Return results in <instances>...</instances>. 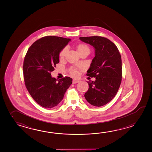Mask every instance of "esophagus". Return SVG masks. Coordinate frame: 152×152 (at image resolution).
I'll return each instance as SVG.
<instances>
[{
	"label": "esophagus",
	"instance_id": "esophagus-1",
	"mask_svg": "<svg viewBox=\"0 0 152 152\" xmlns=\"http://www.w3.org/2000/svg\"><path fill=\"white\" fill-rule=\"evenodd\" d=\"M80 82V81L78 80H76V79H74L73 80H72V83H74V84H75V83H77Z\"/></svg>",
	"mask_w": 152,
	"mask_h": 152
}]
</instances>
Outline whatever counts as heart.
Wrapping results in <instances>:
<instances>
[{"label":"heart","instance_id":"obj_1","mask_svg":"<svg viewBox=\"0 0 152 152\" xmlns=\"http://www.w3.org/2000/svg\"><path fill=\"white\" fill-rule=\"evenodd\" d=\"M76 50L77 51L78 54L81 55L84 53H89L90 52V48L88 46L87 44H83V43H81V44H78L76 45ZM67 50L66 48H63L61 51L60 52L59 54V57L60 59H64L65 54L66 53ZM70 72L71 74V75H72L73 76H77L78 75V72L76 69H71L70 70Z\"/></svg>","mask_w":152,"mask_h":152}]
</instances>
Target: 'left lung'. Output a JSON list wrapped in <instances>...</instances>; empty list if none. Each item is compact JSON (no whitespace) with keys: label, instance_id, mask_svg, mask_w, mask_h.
Segmentation results:
<instances>
[{"label":"left lung","instance_id":"1","mask_svg":"<svg viewBox=\"0 0 152 152\" xmlns=\"http://www.w3.org/2000/svg\"><path fill=\"white\" fill-rule=\"evenodd\" d=\"M95 49L87 75L95 77L87 82L89 89L84 97L91 105L100 107L111 101L117 94L122 78L121 56L114 43L105 37L94 36L80 37Z\"/></svg>","mask_w":152,"mask_h":152}]
</instances>
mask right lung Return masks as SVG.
<instances>
[{
	"mask_svg": "<svg viewBox=\"0 0 152 152\" xmlns=\"http://www.w3.org/2000/svg\"><path fill=\"white\" fill-rule=\"evenodd\" d=\"M70 39L47 36L34 42L29 48L24 60V80L27 90L39 105L45 108L57 106L72 84V78L57 80L51 76L59 62V53Z\"/></svg>",
	"mask_w": 152,
	"mask_h": 152,
	"instance_id": "obj_1",
	"label": "right lung"
}]
</instances>
